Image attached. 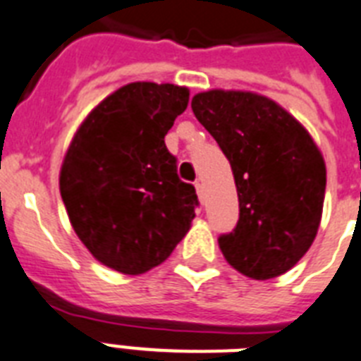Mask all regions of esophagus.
I'll return each instance as SVG.
<instances>
[{"mask_svg": "<svg viewBox=\"0 0 361 361\" xmlns=\"http://www.w3.org/2000/svg\"><path fill=\"white\" fill-rule=\"evenodd\" d=\"M195 187H196V195H198V198L204 202V198H206V192H204V183H202V181H196Z\"/></svg>", "mask_w": 361, "mask_h": 361, "instance_id": "1", "label": "esophagus"}]
</instances>
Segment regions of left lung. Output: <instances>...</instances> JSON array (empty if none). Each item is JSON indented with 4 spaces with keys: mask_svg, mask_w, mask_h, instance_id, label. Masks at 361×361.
I'll return each instance as SVG.
<instances>
[{
    "mask_svg": "<svg viewBox=\"0 0 361 361\" xmlns=\"http://www.w3.org/2000/svg\"><path fill=\"white\" fill-rule=\"evenodd\" d=\"M190 107L235 178L239 221L219 237L222 254L248 278L280 276L317 235L326 189L323 155L304 126L265 96L207 90Z\"/></svg>",
    "mask_w": 361,
    "mask_h": 361,
    "instance_id": "8db88e82",
    "label": "left lung"
}]
</instances>
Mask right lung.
Returning <instances> with one entry per match:
<instances>
[{"label":"right lung","instance_id":"1","mask_svg":"<svg viewBox=\"0 0 361 361\" xmlns=\"http://www.w3.org/2000/svg\"><path fill=\"white\" fill-rule=\"evenodd\" d=\"M189 89L137 81L90 111L61 166V196L78 237L104 265L142 274L171 256L195 219V187L178 178L165 135Z\"/></svg>","mask_w":361,"mask_h":361}]
</instances>
